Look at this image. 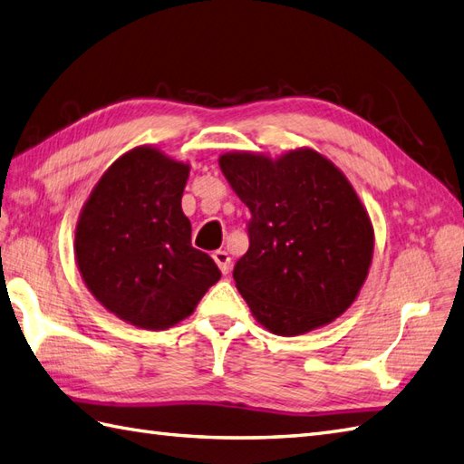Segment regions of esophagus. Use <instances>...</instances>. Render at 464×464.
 Wrapping results in <instances>:
<instances>
[{
    "instance_id": "obj_1",
    "label": "esophagus",
    "mask_w": 464,
    "mask_h": 464,
    "mask_svg": "<svg viewBox=\"0 0 464 464\" xmlns=\"http://www.w3.org/2000/svg\"><path fill=\"white\" fill-rule=\"evenodd\" d=\"M212 258H214L216 266L220 267L222 274H228L230 272V256H228V252L218 250V252L212 254Z\"/></svg>"
}]
</instances>
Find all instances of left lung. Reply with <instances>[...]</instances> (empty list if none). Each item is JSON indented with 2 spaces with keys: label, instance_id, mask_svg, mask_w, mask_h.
I'll list each match as a JSON object with an SVG mask.
<instances>
[{
  "label": "left lung",
  "instance_id": "left-lung-1",
  "mask_svg": "<svg viewBox=\"0 0 464 464\" xmlns=\"http://www.w3.org/2000/svg\"><path fill=\"white\" fill-rule=\"evenodd\" d=\"M220 170L252 212L250 248L234 267L252 315L276 335L332 324L367 280L375 232L352 182L310 147L277 157L224 152Z\"/></svg>",
  "mask_w": 464,
  "mask_h": 464
}]
</instances>
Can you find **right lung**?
<instances>
[{
  "instance_id": "1",
  "label": "right lung",
  "mask_w": 464,
  "mask_h": 464,
  "mask_svg": "<svg viewBox=\"0 0 464 464\" xmlns=\"http://www.w3.org/2000/svg\"><path fill=\"white\" fill-rule=\"evenodd\" d=\"M190 164L154 145L127 150L102 172L75 226V262L112 315L160 332L192 315L220 270L190 244L182 192Z\"/></svg>"
}]
</instances>
